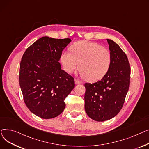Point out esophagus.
Wrapping results in <instances>:
<instances>
[{
  "mask_svg": "<svg viewBox=\"0 0 149 149\" xmlns=\"http://www.w3.org/2000/svg\"><path fill=\"white\" fill-rule=\"evenodd\" d=\"M74 82H75V84H76V85L81 84V82L80 81H79L78 79H75V80H74Z\"/></svg>",
  "mask_w": 149,
  "mask_h": 149,
  "instance_id": "1",
  "label": "esophagus"
}]
</instances>
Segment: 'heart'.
Here are the masks:
<instances>
[{"label": "heart", "instance_id": "obj_1", "mask_svg": "<svg viewBox=\"0 0 149 149\" xmlns=\"http://www.w3.org/2000/svg\"><path fill=\"white\" fill-rule=\"evenodd\" d=\"M71 53L63 52L61 61L64 70L71 73L78 68L80 73L90 82L99 81L108 71L111 62L110 52L97 43L86 41L75 42L70 48Z\"/></svg>", "mask_w": 149, "mask_h": 149}]
</instances>
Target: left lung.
<instances>
[{
  "instance_id": "obj_1",
  "label": "left lung",
  "mask_w": 149,
  "mask_h": 149,
  "mask_svg": "<svg viewBox=\"0 0 149 149\" xmlns=\"http://www.w3.org/2000/svg\"><path fill=\"white\" fill-rule=\"evenodd\" d=\"M107 40L111 56L108 71L100 81L85 84V112L97 121L111 119L118 114L123 106L130 77L126 55L114 41Z\"/></svg>"
}]
</instances>
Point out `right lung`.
<instances>
[{
	"mask_svg": "<svg viewBox=\"0 0 149 149\" xmlns=\"http://www.w3.org/2000/svg\"><path fill=\"white\" fill-rule=\"evenodd\" d=\"M71 39L39 38L24 53L19 83L26 105L45 119L56 117L65 107L64 99L75 86L74 78L61 69L59 61Z\"/></svg>",
	"mask_w": 149,
	"mask_h": 149,
	"instance_id": "1",
	"label": "right lung"
}]
</instances>
